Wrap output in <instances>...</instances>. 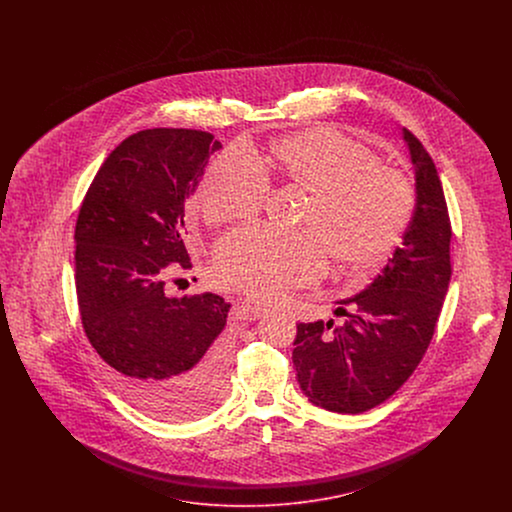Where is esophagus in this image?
<instances>
[{
	"label": "esophagus",
	"mask_w": 512,
	"mask_h": 512,
	"mask_svg": "<svg viewBox=\"0 0 512 512\" xmlns=\"http://www.w3.org/2000/svg\"><path fill=\"white\" fill-rule=\"evenodd\" d=\"M242 309H244V313H247V317L251 318H261L268 315L267 307H263V305H255V303H249V301H244V303H242Z\"/></svg>",
	"instance_id": "obj_1"
}]
</instances>
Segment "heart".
<instances>
[{
    "label": "heart",
    "mask_w": 512,
    "mask_h": 512,
    "mask_svg": "<svg viewBox=\"0 0 512 512\" xmlns=\"http://www.w3.org/2000/svg\"><path fill=\"white\" fill-rule=\"evenodd\" d=\"M268 171L307 194L299 232L280 234L249 226L228 234L215 249V278L253 299H276L309 286L328 257L343 272L380 267L407 232L416 195L403 172L378 165V155L330 126L286 134L268 146ZM267 176L255 157L234 146L203 172L194 205L207 226L257 215Z\"/></svg>",
    "instance_id": "b5f03b06"
}]
</instances>
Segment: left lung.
Returning <instances> with one entry per match:
<instances>
[{"mask_svg":"<svg viewBox=\"0 0 512 512\" xmlns=\"http://www.w3.org/2000/svg\"><path fill=\"white\" fill-rule=\"evenodd\" d=\"M414 169V215L370 286L336 301L328 322L297 324L293 366L320 409L365 413L399 390L424 357L451 280V222L430 153L401 128Z\"/></svg>","mask_w":512,"mask_h":512,"instance_id":"1","label":"left lung"}]
</instances>
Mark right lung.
Wrapping results in <instances>:
<instances>
[{
    "label": "right lung",
    "mask_w": 512,
    "mask_h": 512,
    "mask_svg": "<svg viewBox=\"0 0 512 512\" xmlns=\"http://www.w3.org/2000/svg\"><path fill=\"white\" fill-rule=\"evenodd\" d=\"M220 147L201 130L132 134L103 161L76 220L84 332L117 390L161 420L195 418L224 393L230 303L165 293L167 276L192 268L184 203Z\"/></svg>",
    "instance_id": "add662e5"
}]
</instances>
